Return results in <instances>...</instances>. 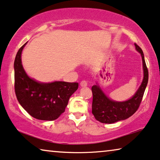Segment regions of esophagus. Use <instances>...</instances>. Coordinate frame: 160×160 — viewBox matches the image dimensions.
I'll use <instances>...</instances> for the list:
<instances>
[{
	"mask_svg": "<svg viewBox=\"0 0 160 160\" xmlns=\"http://www.w3.org/2000/svg\"><path fill=\"white\" fill-rule=\"evenodd\" d=\"M87 82L86 80H83V81H82V82H81V83H80V86L81 87H87Z\"/></svg>",
	"mask_w": 160,
	"mask_h": 160,
	"instance_id": "1",
	"label": "esophagus"
}]
</instances>
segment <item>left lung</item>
<instances>
[{"label":"left lung","mask_w":160,"mask_h":160,"mask_svg":"<svg viewBox=\"0 0 160 160\" xmlns=\"http://www.w3.org/2000/svg\"><path fill=\"white\" fill-rule=\"evenodd\" d=\"M134 45L136 50L142 55L143 79L137 92L130 99L125 102L113 101L105 95L98 85L92 86V114L97 120L102 123H113L127 119L136 112L142 102L149 79V72L142 48L137 44L135 43Z\"/></svg>","instance_id":"obj_1"}]
</instances>
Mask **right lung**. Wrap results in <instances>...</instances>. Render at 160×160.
I'll return each mask as SVG.
<instances>
[{
	"instance_id": "obj_1",
	"label": "right lung",
	"mask_w": 160,
	"mask_h": 160,
	"mask_svg": "<svg viewBox=\"0 0 160 160\" xmlns=\"http://www.w3.org/2000/svg\"><path fill=\"white\" fill-rule=\"evenodd\" d=\"M20 48L14 61V89L18 102L34 118L54 120L65 112L69 98L77 90V82L40 83L29 78L22 64Z\"/></svg>"
}]
</instances>
